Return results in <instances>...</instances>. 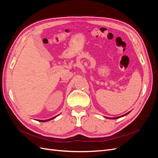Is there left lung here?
<instances>
[{
    "label": "left lung",
    "instance_id": "8db88e82",
    "mask_svg": "<svg viewBox=\"0 0 158 158\" xmlns=\"http://www.w3.org/2000/svg\"><path fill=\"white\" fill-rule=\"evenodd\" d=\"M130 112H128V113H126V114H123V115H122V116H120V117H114V118H111V119H116V118H120V117H124V116H125V115H127V114H128Z\"/></svg>",
    "mask_w": 158,
    "mask_h": 158
}]
</instances>
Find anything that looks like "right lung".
Returning <instances> with one entry per match:
<instances>
[{
  "mask_svg": "<svg viewBox=\"0 0 158 158\" xmlns=\"http://www.w3.org/2000/svg\"><path fill=\"white\" fill-rule=\"evenodd\" d=\"M56 117V116L55 117H52V118H49V119H47V120H37L38 121H40V122H47V121H50V120H51V119H53L54 118H55Z\"/></svg>",
  "mask_w": 158,
  "mask_h": 158,
  "instance_id": "obj_1",
  "label": "right lung"
}]
</instances>
